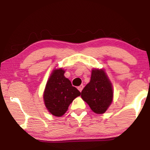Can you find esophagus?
<instances>
[{
    "label": "esophagus",
    "mask_w": 150,
    "mask_h": 150,
    "mask_svg": "<svg viewBox=\"0 0 150 150\" xmlns=\"http://www.w3.org/2000/svg\"><path fill=\"white\" fill-rule=\"evenodd\" d=\"M78 88V90L80 92H81V91H82L83 90V85H80L79 86H78V88Z\"/></svg>",
    "instance_id": "esophagus-1"
}]
</instances>
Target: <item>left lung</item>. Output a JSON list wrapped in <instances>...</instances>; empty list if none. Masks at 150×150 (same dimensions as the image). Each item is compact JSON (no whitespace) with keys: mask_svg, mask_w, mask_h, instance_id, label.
<instances>
[{"mask_svg":"<svg viewBox=\"0 0 150 150\" xmlns=\"http://www.w3.org/2000/svg\"><path fill=\"white\" fill-rule=\"evenodd\" d=\"M81 98L94 112L104 113L113 99L112 86L103 69L92 70L90 82L81 91Z\"/></svg>","mask_w":150,"mask_h":150,"instance_id":"8db88e82","label":"left lung"}]
</instances>
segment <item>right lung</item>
Wrapping results in <instances>:
<instances>
[{
    "label": "right lung",
    "instance_id": "add662e5",
    "mask_svg": "<svg viewBox=\"0 0 150 150\" xmlns=\"http://www.w3.org/2000/svg\"><path fill=\"white\" fill-rule=\"evenodd\" d=\"M62 69H55L48 79L44 92V101L48 110L55 117H61L67 111L69 105L81 95L71 81L64 75Z\"/></svg>",
    "mask_w": 150,
    "mask_h": 150
}]
</instances>
